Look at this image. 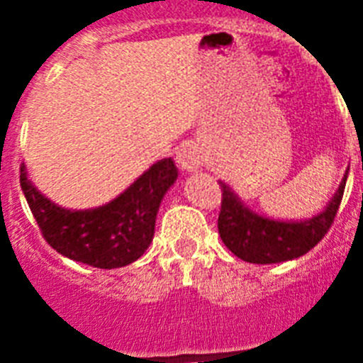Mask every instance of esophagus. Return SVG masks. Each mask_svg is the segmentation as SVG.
Wrapping results in <instances>:
<instances>
[{
  "label": "esophagus",
  "mask_w": 363,
  "mask_h": 363,
  "mask_svg": "<svg viewBox=\"0 0 363 363\" xmlns=\"http://www.w3.org/2000/svg\"><path fill=\"white\" fill-rule=\"evenodd\" d=\"M177 162L184 171H196L203 165V152L194 141L182 143L177 150Z\"/></svg>",
  "instance_id": "obj_1"
}]
</instances>
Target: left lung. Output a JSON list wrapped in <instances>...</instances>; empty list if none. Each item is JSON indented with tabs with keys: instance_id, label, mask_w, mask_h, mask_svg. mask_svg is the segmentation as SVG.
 <instances>
[{
	"instance_id": "1",
	"label": "left lung",
	"mask_w": 363,
	"mask_h": 363,
	"mask_svg": "<svg viewBox=\"0 0 363 363\" xmlns=\"http://www.w3.org/2000/svg\"><path fill=\"white\" fill-rule=\"evenodd\" d=\"M347 175L349 171L345 173L326 209L309 220H275L258 215L242 203L226 182L220 181L222 207L218 215V233L222 242L238 258L250 264H279L303 256L322 241L333 224L343 198Z\"/></svg>"
}]
</instances>
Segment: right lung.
<instances>
[{"mask_svg":"<svg viewBox=\"0 0 363 363\" xmlns=\"http://www.w3.org/2000/svg\"><path fill=\"white\" fill-rule=\"evenodd\" d=\"M179 169L171 158L150 165L113 201L96 209L71 211L45 198L20 167V186L43 238L62 256L115 269L141 258L152 242L160 203Z\"/></svg>","mask_w":363,"mask_h":363,"instance_id":"1","label":"right lung"}]
</instances>
